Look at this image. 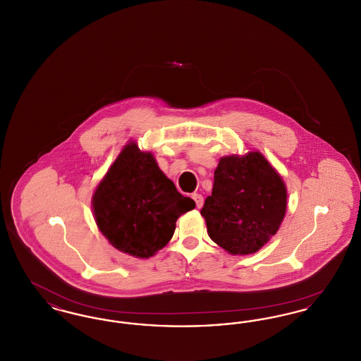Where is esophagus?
I'll return each instance as SVG.
<instances>
[{"mask_svg": "<svg viewBox=\"0 0 361 361\" xmlns=\"http://www.w3.org/2000/svg\"><path fill=\"white\" fill-rule=\"evenodd\" d=\"M192 199L195 200V203H196V207H197V208H202V207H203L204 199H203V196H202L200 193H192Z\"/></svg>", "mask_w": 361, "mask_h": 361, "instance_id": "esophagus-1", "label": "esophagus"}]
</instances>
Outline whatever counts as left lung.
I'll use <instances>...</instances> for the list:
<instances>
[{"instance_id": "1", "label": "left lung", "mask_w": 361, "mask_h": 361, "mask_svg": "<svg viewBox=\"0 0 361 361\" xmlns=\"http://www.w3.org/2000/svg\"><path fill=\"white\" fill-rule=\"evenodd\" d=\"M287 189L258 152L224 157L202 208L208 235L231 255L256 253L286 215Z\"/></svg>"}]
</instances>
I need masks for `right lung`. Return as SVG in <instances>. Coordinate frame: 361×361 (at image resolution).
<instances>
[{
  "instance_id": "obj_1",
  "label": "right lung",
  "mask_w": 361,
  "mask_h": 361,
  "mask_svg": "<svg viewBox=\"0 0 361 361\" xmlns=\"http://www.w3.org/2000/svg\"><path fill=\"white\" fill-rule=\"evenodd\" d=\"M193 208L135 143L123 149L93 196L100 231L116 249L140 258L172 240L177 218Z\"/></svg>"
}]
</instances>
